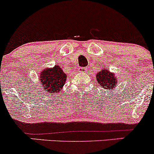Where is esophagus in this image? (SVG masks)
Listing matches in <instances>:
<instances>
[{"mask_svg":"<svg viewBox=\"0 0 154 154\" xmlns=\"http://www.w3.org/2000/svg\"><path fill=\"white\" fill-rule=\"evenodd\" d=\"M86 69H87L86 67H79V72H86Z\"/></svg>","mask_w":154,"mask_h":154,"instance_id":"esophagus-1","label":"esophagus"}]
</instances>
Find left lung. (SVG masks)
<instances>
[{
    "instance_id": "obj_1",
    "label": "left lung",
    "mask_w": 154,
    "mask_h": 154,
    "mask_svg": "<svg viewBox=\"0 0 154 154\" xmlns=\"http://www.w3.org/2000/svg\"><path fill=\"white\" fill-rule=\"evenodd\" d=\"M96 79L101 88L106 90L115 89L117 85V78L112 72H110L107 69H102L96 74Z\"/></svg>"
}]
</instances>
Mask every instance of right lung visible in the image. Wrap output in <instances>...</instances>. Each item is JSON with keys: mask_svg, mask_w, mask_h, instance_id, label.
I'll list each match as a JSON object with an SVG mask.
<instances>
[{"mask_svg": "<svg viewBox=\"0 0 154 154\" xmlns=\"http://www.w3.org/2000/svg\"><path fill=\"white\" fill-rule=\"evenodd\" d=\"M40 82L42 83L43 90L53 94L59 92L65 84L66 75L59 65H55L52 68H46L40 73Z\"/></svg>", "mask_w": 154, "mask_h": 154, "instance_id": "right-lung-1", "label": "right lung"}]
</instances>
